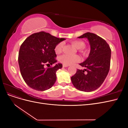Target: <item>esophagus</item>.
<instances>
[{"label": "esophagus", "mask_w": 128, "mask_h": 128, "mask_svg": "<svg viewBox=\"0 0 128 128\" xmlns=\"http://www.w3.org/2000/svg\"><path fill=\"white\" fill-rule=\"evenodd\" d=\"M69 66H68V65H66V64H63V67H68Z\"/></svg>", "instance_id": "34e87169"}]
</instances>
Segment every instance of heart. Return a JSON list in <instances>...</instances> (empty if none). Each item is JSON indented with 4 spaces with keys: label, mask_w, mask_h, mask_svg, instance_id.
<instances>
[{
    "label": "heart",
    "mask_w": 128,
    "mask_h": 128,
    "mask_svg": "<svg viewBox=\"0 0 128 128\" xmlns=\"http://www.w3.org/2000/svg\"><path fill=\"white\" fill-rule=\"evenodd\" d=\"M72 44L74 45L75 47L78 49V51L81 53H84V48L86 46V43L81 40H74L72 42ZM63 43L62 42L58 43L55 48V52L56 54H59L61 52L63 48ZM80 60V57L77 55H68L63 54L60 56L59 61L61 63L66 65H71L78 62Z\"/></svg>",
    "instance_id": "1"
}]
</instances>
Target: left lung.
Returning <instances> with one entry per match:
<instances>
[{"label":"left lung","mask_w":128,"mask_h":128,"mask_svg":"<svg viewBox=\"0 0 128 128\" xmlns=\"http://www.w3.org/2000/svg\"><path fill=\"white\" fill-rule=\"evenodd\" d=\"M78 38H87L91 50L87 59L80 64L85 69H77L71 77L72 82L78 90L91 92L101 86L108 75L111 49L105 40L94 34L86 32Z\"/></svg>","instance_id":"8db88e82"}]
</instances>
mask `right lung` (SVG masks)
<instances>
[{
  "label": "right lung",
  "instance_id": "1",
  "mask_svg": "<svg viewBox=\"0 0 128 128\" xmlns=\"http://www.w3.org/2000/svg\"><path fill=\"white\" fill-rule=\"evenodd\" d=\"M65 40L59 38L44 32L32 34L21 44L18 62L24 80L34 90L45 91L55 83L56 72L62 67L61 64L45 68L44 65L56 62V45Z\"/></svg>",
  "mask_w": 128,
  "mask_h": 128
}]
</instances>
